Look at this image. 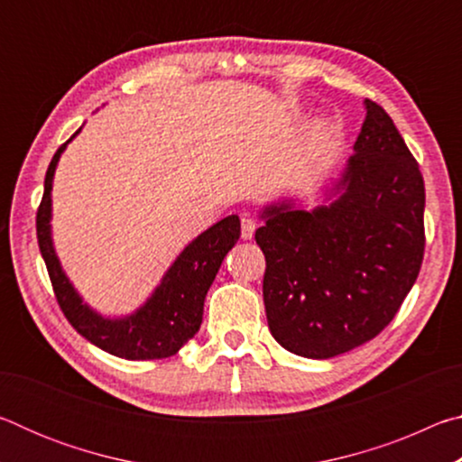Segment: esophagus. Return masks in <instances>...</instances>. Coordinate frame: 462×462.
<instances>
[{"mask_svg": "<svg viewBox=\"0 0 462 462\" xmlns=\"http://www.w3.org/2000/svg\"><path fill=\"white\" fill-rule=\"evenodd\" d=\"M240 228H242V240H250V238L254 236L256 222H254V220H250V217H242Z\"/></svg>", "mask_w": 462, "mask_h": 462, "instance_id": "34e87169", "label": "esophagus"}]
</instances>
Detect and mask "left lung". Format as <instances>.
Returning <instances> with one entry per match:
<instances>
[{
    "label": "left lung",
    "instance_id": "8db88e82",
    "mask_svg": "<svg viewBox=\"0 0 462 462\" xmlns=\"http://www.w3.org/2000/svg\"><path fill=\"white\" fill-rule=\"evenodd\" d=\"M366 118L324 201L293 198L261 209L254 238L267 259L269 330L289 353L332 358L374 338L418 279L426 191L420 167L381 106Z\"/></svg>",
    "mask_w": 462,
    "mask_h": 462
}]
</instances>
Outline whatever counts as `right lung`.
I'll return each instance as SVG.
<instances>
[{
	"label": "right lung",
	"mask_w": 462,
	"mask_h": 462,
	"mask_svg": "<svg viewBox=\"0 0 462 462\" xmlns=\"http://www.w3.org/2000/svg\"><path fill=\"white\" fill-rule=\"evenodd\" d=\"M81 128L54 152L44 177V195L36 214V234L41 254L49 269V277L57 301L69 322L97 348L128 358V361H152L179 353L187 340L198 334L203 319V301L208 289L220 271L228 250L240 238V220L232 214L216 222L212 228L193 238L173 264L162 275L151 297L128 316L109 318L83 301L57 256L52 242V179L60 154Z\"/></svg>",
	"instance_id": "1"
}]
</instances>
